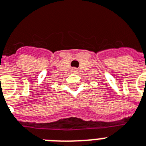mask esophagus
<instances>
[{
  "instance_id": "1",
  "label": "esophagus",
  "mask_w": 146,
  "mask_h": 146,
  "mask_svg": "<svg viewBox=\"0 0 146 146\" xmlns=\"http://www.w3.org/2000/svg\"><path fill=\"white\" fill-rule=\"evenodd\" d=\"M71 72L73 73H76L78 72V70L76 69V68H72V70H71Z\"/></svg>"
}]
</instances>
